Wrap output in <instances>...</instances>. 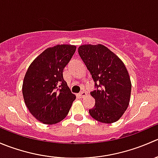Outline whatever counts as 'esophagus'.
I'll return each mask as SVG.
<instances>
[{
  "instance_id": "34e87169",
  "label": "esophagus",
  "mask_w": 158,
  "mask_h": 158,
  "mask_svg": "<svg viewBox=\"0 0 158 158\" xmlns=\"http://www.w3.org/2000/svg\"><path fill=\"white\" fill-rule=\"evenodd\" d=\"M86 94H87L86 92H85V91H82V92L79 94V96L80 97V98H82V97L85 96V95H86Z\"/></svg>"
}]
</instances>
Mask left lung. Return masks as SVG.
<instances>
[{
    "instance_id": "left-lung-1",
    "label": "left lung",
    "mask_w": 158,
    "mask_h": 158,
    "mask_svg": "<svg viewBox=\"0 0 158 158\" xmlns=\"http://www.w3.org/2000/svg\"><path fill=\"white\" fill-rule=\"evenodd\" d=\"M78 52L95 82V90L90 94L95 104L89 114L102 123L117 122L128 109L131 91L125 64L102 44L80 46Z\"/></svg>"
}]
</instances>
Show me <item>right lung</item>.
Segmentation results:
<instances>
[{"instance_id":"add662e5","label":"right lung","mask_w":158,"mask_h":158,"mask_svg":"<svg viewBox=\"0 0 158 158\" xmlns=\"http://www.w3.org/2000/svg\"><path fill=\"white\" fill-rule=\"evenodd\" d=\"M76 49V46L67 44L47 48L32 62L25 74L22 87L25 104L44 124L61 122L76 99L63 76Z\"/></svg>"}]
</instances>
